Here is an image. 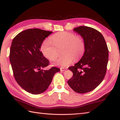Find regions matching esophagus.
<instances>
[{"label":"esophagus","mask_w":120,"mask_h":120,"mask_svg":"<svg viewBox=\"0 0 120 120\" xmlns=\"http://www.w3.org/2000/svg\"><path fill=\"white\" fill-rule=\"evenodd\" d=\"M66 70H67V68H60V71H61V72H63V71H65Z\"/></svg>","instance_id":"obj_1"}]
</instances>
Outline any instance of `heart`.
I'll return each mask as SVG.
<instances>
[{"mask_svg": "<svg viewBox=\"0 0 120 120\" xmlns=\"http://www.w3.org/2000/svg\"><path fill=\"white\" fill-rule=\"evenodd\" d=\"M50 41L45 40L41 45V49L46 58L50 60L57 57V48L62 47V56L56 59L53 63L55 66L62 68L68 67L74 59L78 61L82 57L86 49L83 38L72 32H61L52 35Z\"/></svg>", "mask_w": 120, "mask_h": 120, "instance_id": "1", "label": "heart"}]
</instances>
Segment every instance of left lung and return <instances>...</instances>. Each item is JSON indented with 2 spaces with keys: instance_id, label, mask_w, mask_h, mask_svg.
Segmentation results:
<instances>
[{
  "instance_id": "1",
  "label": "left lung",
  "mask_w": 120,
  "mask_h": 120,
  "mask_svg": "<svg viewBox=\"0 0 120 120\" xmlns=\"http://www.w3.org/2000/svg\"><path fill=\"white\" fill-rule=\"evenodd\" d=\"M73 31L83 38L86 49L79 61L68 68L73 76L68 82L76 92L86 93L95 89L104 78L108 61V49L103 35L93 28L79 26Z\"/></svg>"
}]
</instances>
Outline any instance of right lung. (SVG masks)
<instances>
[{
  "label": "right lung",
  "instance_id": "1",
  "mask_svg": "<svg viewBox=\"0 0 120 120\" xmlns=\"http://www.w3.org/2000/svg\"><path fill=\"white\" fill-rule=\"evenodd\" d=\"M52 32L34 28L19 33L12 41L10 52V61L14 77L17 83L26 91L39 94L47 90L59 68L49 70V61L41 52L44 40Z\"/></svg>",
  "mask_w": 120,
  "mask_h": 120
}]
</instances>
